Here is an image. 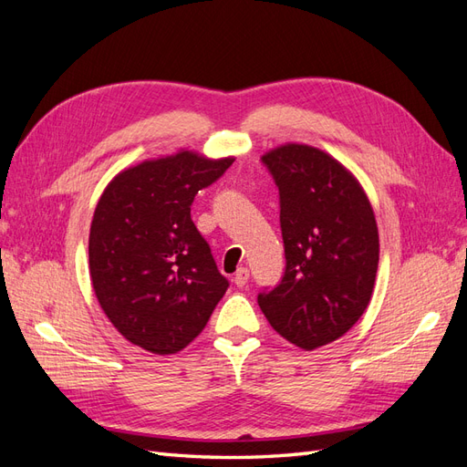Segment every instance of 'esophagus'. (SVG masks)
I'll list each match as a JSON object with an SVG mask.
<instances>
[{
	"mask_svg": "<svg viewBox=\"0 0 467 467\" xmlns=\"http://www.w3.org/2000/svg\"><path fill=\"white\" fill-rule=\"evenodd\" d=\"M247 280H249V271L245 266H242V268H237V273L234 275V282L235 285L242 288V286H245L247 285Z\"/></svg>",
	"mask_w": 467,
	"mask_h": 467,
	"instance_id": "34e87169",
	"label": "esophagus"
}]
</instances>
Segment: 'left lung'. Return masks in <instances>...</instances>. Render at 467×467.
Masks as SVG:
<instances>
[{
    "label": "left lung",
    "instance_id": "left-lung-1",
    "mask_svg": "<svg viewBox=\"0 0 467 467\" xmlns=\"http://www.w3.org/2000/svg\"><path fill=\"white\" fill-rule=\"evenodd\" d=\"M280 194L286 271L257 296L271 327L304 350L343 337L368 307L379 259L374 210L329 153L285 144L263 155Z\"/></svg>",
    "mask_w": 467,
    "mask_h": 467
}]
</instances>
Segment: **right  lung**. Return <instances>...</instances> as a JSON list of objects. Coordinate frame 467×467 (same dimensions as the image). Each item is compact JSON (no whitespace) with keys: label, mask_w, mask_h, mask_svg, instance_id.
Instances as JSON below:
<instances>
[{"label":"right lung","mask_w":467,"mask_h":467,"mask_svg":"<svg viewBox=\"0 0 467 467\" xmlns=\"http://www.w3.org/2000/svg\"><path fill=\"white\" fill-rule=\"evenodd\" d=\"M234 158L181 150L124 169L97 202L89 275L117 331L153 355H175L199 337L230 282L191 220L196 192Z\"/></svg>","instance_id":"add662e5"}]
</instances>
